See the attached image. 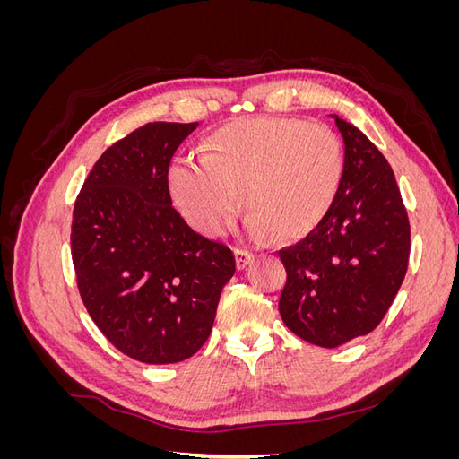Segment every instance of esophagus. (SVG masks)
Listing matches in <instances>:
<instances>
[{
    "label": "esophagus",
    "mask_w": 459,
    "mask_h": 459,
    "mask_svg": "<svg viewBox=\"0 0 459 459\" xmlns=\"http://www.w3.org/2000/svg\"><path fill=\"white\" fill-rule=\"evenodd\" d=\"M235 260H238V268L245 270L248 264L255 260V255L248 251H243V248H235Z\"/></svg>",
    "instance_id": "obj_1"
}]
</instances>
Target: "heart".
Returning a JSON list of instances; mask_svg holds the SVG:
<instances>
[{
  "instance_id": "heart-1",
  "label": "heart",
  "mask_w": 459,
  "mask_h": 459,
  "mask_svg": "<svg viewBox=\"0 0 459 459\" xmlns=\"http://www.w3.org/2000/svg\"><path fill=\"white\" fill-rule=\"evenodd\" d=\"M341 176V142L325 124L245 117L208 137L204 157L176 160L170 191L189 224L211 238L238 211L239 189L255 235L300 238L327 214Z\"/></svg>"
}]
</instances>
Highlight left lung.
I'll return each mask as SVG.
<instances>
[{
  "instance_id": "left-lung-1",
  "label": "left lung",
  "mask_w": 459,
  "mask_h": 459,
  "mask_svg": "<svg viewBox=\"0 0 459 459\" xmlns=\"http://www.w3.org/2000/svg\"><path fill=\"white\" fill-rule=\"evenodd\" d=\"M329 117L344 142L341 184L319 224L280 251V314L302 341L337 349L368 335L391 308L408 270L410 221L381 151L354 124Z\"/></svg>"
}]
</instances>
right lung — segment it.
<instances>
[{
	"instance_id": "obj_1",
	"label": "right lung",
	"mask_w": 459,
	"mask_h": 459,
	"mask_svg": "<svg viewBox=\"0 0 459 459\" xmlns=\"http://www.w3.org/2000/svg\"><path fill=\"white\" fill-rule=\"evenodd\" d=\"M197 122H151L110 145L82 187L71 248L80 297L117 349L143 364L191 358L235 273L226 245L172 206L169 169Z\"/></svg>"
}]
</instances>
